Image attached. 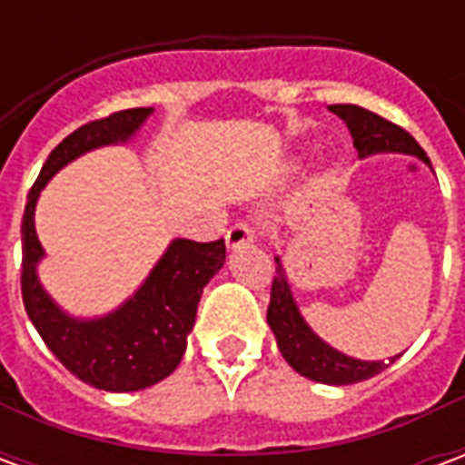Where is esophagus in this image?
<instances>
[{
  "mask_svg": "<svg viewBox=\"0 0 465 465\" xmlns=\"http://www.w3.org/2000/svg\"><path fill=\"white\" fill-rule=\"evenodd\" d=\"M253 242V229L249 223H233L232 229L226 232V246L229 249H239V246H246V243Z\"/></svg>",
  "mask_w": 465,
  "mask_h": 465,
  "instance_id": "obj_1",
  "label": "esophagus"
}]
</instances>
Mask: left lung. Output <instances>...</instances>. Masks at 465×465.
<instances>
[{"label":"left lung","instance_id":"obj_1","mask_svg":"<svg viewBox=\"0 0 465 465\" xmlns=\"http://www.w3.org/2000/svg\"><path fill=\"white\" fill-rule=\"evenodd\" d=\"M329 109L346 122L359 156H371V153L379 152H403L413 153V156L430 163L419 142L406 129H401L399 124L389 122V119L356 104H331ZM266 322L272 326L279 351H282L283 359L289 361V366L306 379L319 381V383L346 386V383L366 381L383 369H389V363H393L401 356L399 353L389 361H359L343 356L336 349H331L329 343H323L306 326L302 313L296 309L282 263L276 266V273H273L272 302H269Z\"/></svg>","mask_w":465,"mask_h":465}]
</instances>
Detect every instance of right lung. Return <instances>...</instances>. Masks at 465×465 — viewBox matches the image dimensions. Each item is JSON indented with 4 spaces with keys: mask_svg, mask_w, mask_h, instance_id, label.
Masks as SVG:
<instances>
[{
    "mask_svg": "<svg viewBox=\"0 0 465 465\" xmlns=\"http://www.w3.org/2000/svg\"><path fill=\"white\" fill-rule=\"evenodd\" d=\"M149 114L152 106L114 112L79 126L56 143L26 193L22 216V299L29 319L46 349L76 379L116 393L149 389L179 366L203 286L223 266L226 243L223 239L206 243L176 239L122 309L96 322H76L59 312L36 282V262L45 252L35 232V206L45 183L66 162L102 143L129 139Z\"/></svg>",
    "mask_w": 465,
    "mask_h": 465,
    "instance_id": "1",
    "label": "right lung"
}]
</instances>
